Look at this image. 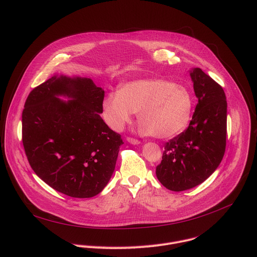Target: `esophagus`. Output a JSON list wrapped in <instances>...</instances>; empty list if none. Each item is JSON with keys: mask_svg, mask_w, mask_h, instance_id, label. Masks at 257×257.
<instances>
[{"mask_svg": "<svg viewBox=\"0 0 257 257\" xmlns=\"http://www.w3.org/2000/svg\"><path fill=\"white\" fill-rule=\"evenodd\" d=\"M127 141H128L129 143L133 144V145H138V144H140V141H139V140H137V139H135V138H131V137H128V138H127Z\"/></svg>", "mask_w": 257, "mask_h": 257, "instance_id": "esophagus-1", "label": "esophagus"}]
</instances>
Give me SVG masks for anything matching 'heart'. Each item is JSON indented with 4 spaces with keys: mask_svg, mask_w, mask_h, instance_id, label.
<instances>
[{
    "mask_svg": "<svg viewBox=\"0 0 257 257\" xmlns=\"http://www.w3.org/2000/svg\"><path fill=\"white\" fill-rule=\"evenodd\" d=\"M192 108V96L184 86L163 79H137L105 94L101 116L109 128L120 132L138 112L142 134L170 138L186 129Z\"/></svg>",
    "mask_w": 257,
    "mask_h": 257,
    "instance_id": "obj_1",
    "label": "heart"
}]
</instances>
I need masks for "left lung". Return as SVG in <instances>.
<instances>
[{
    "label": "left lung",
    "instance_id": "left-lung-1",
    "mask_svg": "<svg viewBox=\"0 0 257 257\" xmlns=\"http://www.w3.org/2000/svg\"><path fill=\"white\" fill-rule=\"evenodd\" d=\"M198 99L188 128L165 144L157 178L172 191L191 189L221 164L227 136V100L222 86L200 68L189 71Z\"/></svg>",
    "mask_w": 257,
    "mask_h": 257
}]
</instances>
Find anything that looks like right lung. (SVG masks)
I'll return each instance as SVG.
<instances>
[{
    "instance_id": "1",
    "label": "right lung",
    "mask_w": 257,
    "mask_h": 257,
    "mask_svg": "<svg viewBox=\"0 0 257 257\" xmlns=\"http://www.w3.org/2000/svg\"><path fill=\"white\" fill-rule=\"evenodd\" d=\"M103 97L91 78L55 73L25 101L22 141L28 162L65 195L93 197L115 171L123 140L99 115Z\"/></svg>"
}]
</instances>
